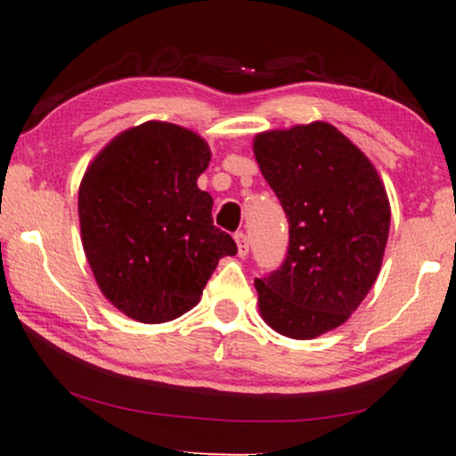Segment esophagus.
<instances>
[{
	"label": "esophagus",
	"mask_w": 456,
	"mask_h": 456,
	"mask_svg": "<svg viewBox=\"0 0 456 456\" xmlns=\"http://www.w3.org/2000/svg\"><path fill=\"white\" fill-rule=\"evenodd\" d=\"M234 240H236V247H239V255L240 257H247L248 253V239L245 232H236L234 234Z\"/></svg>",
	"instance_id": "esophagus-1"
}]
</instances>
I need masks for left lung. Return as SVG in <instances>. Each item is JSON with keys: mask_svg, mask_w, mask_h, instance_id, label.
Instances as JSON below:
<instances>
[{"mask_svg": "<svg viewBox=\"0 0 456 456\" xmlns=\"http://www.w3.org/2000/svg\"><path fill=\"white\" fill-rule=\"evenodd\" d=\"M255 159L289 220L282 265L255 280L259 311L297 340L342 326L376 282L390 205L376 167L332 124L270 130Z\"/></svg>", "mask_w": 456, "mask_h": 456, "instance_id": "left-lung-1", "label": "left lung"}]
</instances>
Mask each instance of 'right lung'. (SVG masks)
Segmentation results:
<instances>
[{"label":"right lung","instance_id":"1","mask_svg":"<svg viewBox=\"0 0 456 456\" xmlns=\"http://www.w3.org/2000/svg\"><path fill=\"white\" fill-rule=\"evenodd\" d=\"M201 136L167 122L118 134L85 172L78 191L83 247L99 289L142 323L176 320L199 297L232 236L214 226Z\"/></svg>","mask_w":456,"mask_h":456}]
</instances>
